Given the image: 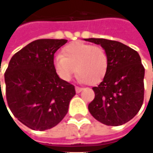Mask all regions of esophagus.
I'll list each match as a JSON object with an SVG mask.
<instances>
[{"instance_id": "1", "label": "esophagus", "mask_w": 153, "mask_h": 153, "mask_svg": "<svg viewBox=\"0 0 153 153\" xmlns=\"http://www.w3.org/2000/svg\"><path fill=\"white\" fill-rule=\"evenodd\" d=\"M75 91H76V93H80L82 91V88L79 87H75Z\"/></svg>"}]
</instances>
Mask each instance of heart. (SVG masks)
Returning a JSON list of instances; mask_svg holds the SVG:
<instances>
[{
    "instance_id": "obj_1",
    "label": "heart",
    "mask_w": 153,
    "mask_h": 153,
    "mask_svg": "<svg viewBox=\"0 0 153 153\" xmlns=\"http://www.w3.org/2000/svg\"><path fill=\"white\" fill-rule=\"evenodd\" d=\"M62 53L54 57L53 65L64 80L69 81L75 71L80 82L95 84L104 78L109 60L103 48L78 41L67 45Z\"/></svg>"
}]
</instances>
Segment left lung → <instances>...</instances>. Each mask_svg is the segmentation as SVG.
<instances>
[{"label":"left lung","instance_id":"obj_1","mask_svg":"<svg viewBox=\"0 0 153 153\" xmlns=\"http://www.w3.org/2000/svg\"><path fill=\"white\" fill-rule=\"evenodd\" d=\"M100 45L108 56V68L102 82L93 88L95 96L88 104L90 114L108 126L126 123L144 101L145 68L139 54L131 47L104 38L84 39Z\"/></svg>","mask_w":153,"mask_h":153}]
</instances>
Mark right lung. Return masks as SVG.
<instances>
[{"label":"right lung","mask_w":153,"mask_h":153,"mask_svg":"<svg viewBox=\"0 0 153 153\" xmlns=\"http://www.w3.org/2000/svg\"><path fill=\"white\" fill-rule=\"evenodd\" d=\"M66 42L33 41L11 58L6 70L8 107L21 123L34 131H45L60 123L76 94L74 86L60 79L53 65L54 53Z\"/></svg>","instance_id":"add662e5"}]
</instances>
